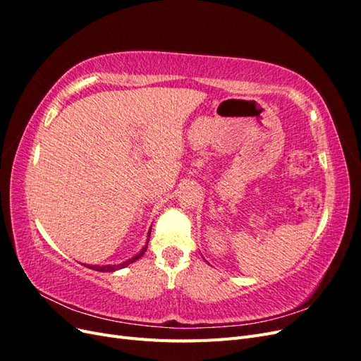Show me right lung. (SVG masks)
<instances>
[{
	"label": "right lung",
	"mask_w": 361,
	"mask_h": 361,
	"mask_svg": "<svg viewBox=\"0 0 361 361\" xmlns=\"http://www.w3.org/2000/svg\"><path fill=\"white\" fill-rule=\"evenodd\" d=\"M149 236H150V232H149V235H147V243H149ZM146 250H147V245H145L143 248H141V251H140L138 255H135L134 257H130V259H128L126 262H123V264H118V265H102V267H97V265H85V267L90 268V269H94V271H99V272H111V271H116V269H120V268H125V267H128L129 264H133V262L138 260L141 256L145 255Z\"/></svg>",
	"instance_id": "obj_1"
}]
</instances>
